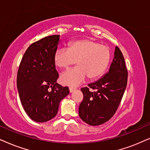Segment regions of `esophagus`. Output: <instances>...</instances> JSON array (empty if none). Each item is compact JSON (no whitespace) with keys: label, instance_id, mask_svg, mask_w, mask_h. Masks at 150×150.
I'll return each mask as SVG.
<instances>
[{"label":"esophagus","instance_id":"esophagus-1","mask_svg":"<svg viewBox=\"0 0 150 150\" xmlns=\"http://www.w3.org/2000/svg\"><path fill=\"white\" fill-rule=\"evenodd\" d=\"M75 89H76V88H73V87H70L69 88V91H70V93H73V91H75Z\"/></svg>","mask_w":150,"mask_h":150}]
</instances>
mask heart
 Masks as SVG:
<instances>
[{"label":"heart","mask_w":150,"mask_h":150,"mask_svg":"<svg viewBox=\"0 0 150 150\" xmlns=\"http://www.w3.org/2000/svg\"><path fill=\"white\" fill-rule=\"evenodd\" d=\"M111 59L110 49L92 40L84 39L72 42L69 48H61L53 55L55 64L61 69L74 65L77 67L69 70L60 77L62 84L77 86L88 78L98 79L104 74Z\"/></svg>","instance_id":"b5f03b06"}]
</instances>
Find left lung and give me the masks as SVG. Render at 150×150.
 <instances>
[{
  "label": "left lung",
  "mask_w": 150,
  "mask_h": 150,
  "mask_svg": "<svg viewBox=\"0 0 150 150\" xmlns=\"http://www.w3.org/2000/svg\"><path fill=\"white\" fill-rule=\"evenodd\" d=\"M127 81V71L123 55L115 47L114 59L109 71L99 80L81 89L83 101L79 107L81 119L96 126L110 120L118 108ZM95 89L90 91L89 89Z\"/></svg>",
  "instance_id": "8db88e82"
}]
</instances>
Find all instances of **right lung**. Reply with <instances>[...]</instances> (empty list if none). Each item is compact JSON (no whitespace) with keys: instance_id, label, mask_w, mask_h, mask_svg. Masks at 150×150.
I'll use <instances>...</instances> for the list:
<instances>
[{"instance_id":"obj_1","label":"right lung","mask_w":150,"mask_h":150,"mask_svg":"<svg viewBox=\"0 0 150 150\" xmlns=\"http://www.w3.org/2000/svg\"><path fill=\"white\" fill-rule=\"evenodd\" d=\"M50 35L31 44L22 58L17 74V88L23 107L32 120L43 123L56 116L59 102L69 94L57 83L59 75L53 55L60 39Z\"/></svg>"}]
</instances>
